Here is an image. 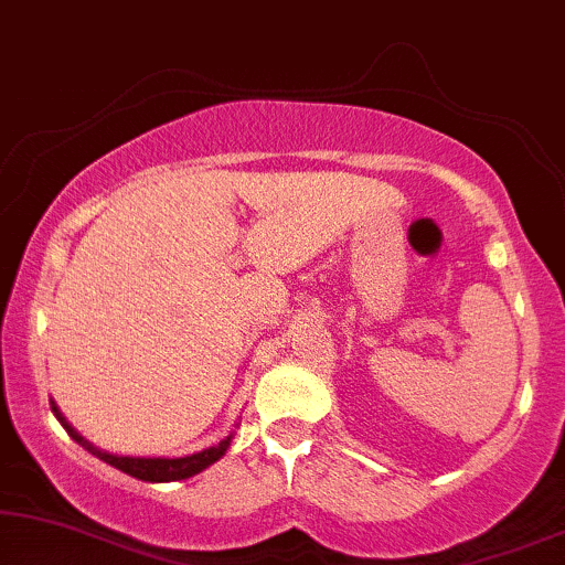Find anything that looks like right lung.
I'll return each instance as SVG.
<instances>
[{"label": "right lung", "instance_id": "right-lung-1", "mask_svg": "<svg viewBox=\"0 0 565 565\" xmlns=\"http://www.w3.org/2000/svg\"><path fill=\"white\" fill-rule=\"evenodd\" d=\"M51 412L56 414V419L61 422L68 435H72L76 443H79L84 450L95 455V458L105 460L107 466L122 470V473L138 478V481H149V483H169V481H184V478H192L200 470H205L207 466H213L215 460H221L226 455L228 445H231V435L226 439H221L215 447H207V450H200L195 455H184V458H134V455H113L105 452L87 443L79 431H76L72 424L64 419V414L58 412V406L51 401Z\"/></svg>", "mask_w": 565, "mask_h": 565}]
</instances>
